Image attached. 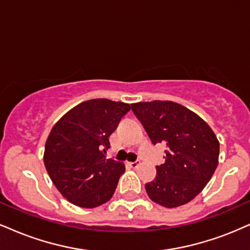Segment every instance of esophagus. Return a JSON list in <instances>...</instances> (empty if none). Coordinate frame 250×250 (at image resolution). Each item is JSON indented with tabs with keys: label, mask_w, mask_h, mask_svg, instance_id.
Here are the masks:
<instances>
[{
	"label": "esophagus",
	"mask_w": 250,
	"mask_h": 250,
	"mask_svg": "<svg viewBox=\"0 0 250 250\" xmlns=\"http://www.w3.org/2000/svg\"><path fill=\"white\" fill-rule=\"evenodd\" d=\"M127 166H130L131 168H137L138 166H139V163H138L137 161H135V162H127Z\"/></svg>",
	"instance_id": "obj_1"
}]
</instances>
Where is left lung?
I'll return each instance as SVG.
<instances>
[{"instance_id": "left-lung-1", "label": "left lung", "mask_w": 250, "mask_h": 250, "mask_svg": "<svg viewBox=\"0 0 250 250\" xmlns=\"http://www.w3.org/2000/svg\"><path fill=\"white\" fill-rule=\"evenodd\" d=\"M152 143L167 146L166 161L156 177L145 186L156 204L172 208L192 200L217 169L219 141L205 120L171 101L131 104Z\"/></svg>"}]
</instances>
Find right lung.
<instances>
[{"instance_id": "add662e5", "label": "right lung", "mask_w": 250, "mask_h": 250, "mask_svg": "<svg viewBox=\"0 0 250 250\" xmlns=\"http://www.w3.org/2000/svg\"><path fill=\"white\" fill-rule=\"evenodd\" d=\"M130 109L127 103L95 98L74 106L52 127L45 144V168L72 204L92 208L113 196L125 166L105 154L109 137Z\"/></svg>"}]
</instances>
